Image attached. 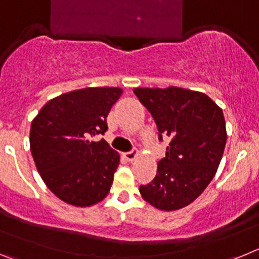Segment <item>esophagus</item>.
I'll return each instance as SVG.
<instances>
[{"mask_svg": "<svg viewBox=\"0 0 259 259\" xmlns=\"http://www.w3.org/2000/svg\"><path fill=\"white\" fill-rule=\"evenodd\" d=\"M137 157H139V150H137V149H132L131 152H127L124 154V158H125V159H127L128 162L135 161V159H136Z\"/></svg>", "mask_w": 259, "mask_h": 259, "instance_id": "esophagus-1", "label": "esophagus"}]
</instances>
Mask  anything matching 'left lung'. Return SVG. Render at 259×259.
Wrapping results in <instances>:
<instances>
[{
  "instance_id": "obj_1",
  "label": "left lung",
  "mask_w": 259,
  "mask_h": 259,
  "mask_svg": "<svg viewBox=\"0 0 259 259\" xmlns=\"http://www.w3.org/2000/svg\"><path fill=\"white\" fill-rule=\"evenodd\" d=\"M134 92L154 118L159 140L162 135L170 137L155 178L140 187L141 197L162 211L183 209L206 189L218 170L227 141L223 111L205 93L179 87Z\"/></svg>"
}]
</instances>
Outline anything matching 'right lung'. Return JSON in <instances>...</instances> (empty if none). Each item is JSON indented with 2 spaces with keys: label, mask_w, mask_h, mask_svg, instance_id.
<instances>
[{
  "label": "right lung",
  "mask_w": 259,
  "mask_h": 259,
  "mask_svg": "<svg viewBox=\"0 0 259 259\" xmlns=\"http://www.w3.org/2000/svg\"><path fill=\"white\" fill-rule=\"evenodd\" d=\"M122 93L115 87L63 93L32 120L29 148L36 168L63 202L92 206L109 193L120 155L104 139H92L106 132L107 114Z\"/></svg>",
  "instance_id": "right-lung-1"
}]
</instances>
